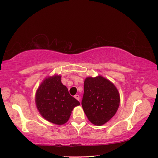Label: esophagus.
Instances as JSON below:
<instances>
[{"instance_id": "1", "label": "esophagus", "mask_w": 158, "mask_h": 158, "mask_svg": "<svg viewBox=\"0 0 158 158\" xmlns=\"http://www.w3.org/2000/svg\"><path fill=\"white\" fill-rule=\"evenodd\" d=\"M74 98H75V99H77L78 101L80 100V96L79 95H74Z\"/></svg>"}]
</instances>
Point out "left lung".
Here are the masks:
<instances>
[{"label": "left lung", "instance_id": "1", "mask_svg": "<svg viewBox=\"0 0 158 158\" xmlns=\"http://www.w3.org/2000/svg\"><path fill=\"white\" fill-rule=\"evenodd\" d=\"M81 105L85 114L95 125L107 123L119 107L120 94L113 83L102 76L88 77L84 80Z\"/></svg>", "mask_w": 158, "mask_h": 158}]
</instances>
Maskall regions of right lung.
<instances>
[{
    "label": "right lung",
    "mask_w": 158,
    "mask_h": 158,
    "mask_svg": "<svg viewBox=\"0 0 158 158\" xmlns=\"http://www.w3.org/2000/svg\"><path fill=\"white\" fill-rule=\"evenodd\" d=\"M35 101L41 116L58 125L66 123L72 111L80 105L79 102L69 95L68 88L62 84L60 74L44 78L36 90Z\"/></svg>",
    "instance_id": "add662e5"
}]
</instances>
